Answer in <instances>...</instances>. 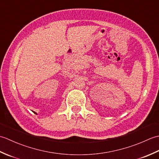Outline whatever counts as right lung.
<instances>
[{"label": "right lung", "mask_w": 159, "mask_h": 159, "mask_svg": "<svg viewBox=\"0 0 159 159\" xmlns=\"http://www.w3.org/2000/svg\"><path fill=\"white\" fill-rule=\"evenodd\" d=\"M33 113H35V114H37V113H35V112H34V111H33Z\"/></svg>", "instance_id": "add662e5"}]
</instances>
